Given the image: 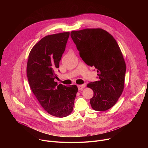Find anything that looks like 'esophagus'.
<instances>
[{
	"label": "esophagus",
	"instance_id": "1",
	"mask_svg": "<svg viewBox=\"0 0 148 148\" xmlns=\"http://www.w3.org/2000/svg\"><path fill=\"white\" fill-rule=\"evenodd\" d=\"M85 87V84L84 85H78V88L79 90H82Z\"/></svg>",
	"mask_w": 148,
	"mask_h": 148
}]
</instances>
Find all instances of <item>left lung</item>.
<instances>
[{"label":"left lung","mask_w":148,"mask_h":148,"mask_svg":"<svg viewBox=\"0 0 148 148\" xmlns=\"http://www.w3.org/2000/svg\"><path fill=\"white\" fill-rule=\"evenodd\" d=\"M70 35L82 59L97 69L98 81L87 85L93 91L92 108L107 111L116 103L124 89L126 66L122 51L113 36L100 28L74 30Z\"/></svg>","instance_id":"8db88e82"}]
</instances>
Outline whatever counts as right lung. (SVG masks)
Wrapping results in <instances>:
<instances>
[{
	"label": "right lung",
	"instance_id": "right-lung-1",
	"mask_svg": "<svg viewBox=\"0 0 148 148\" xmlns=\"http://www.w3.org/2000/svg\"><path fill=\"white\" fill-rule=\"evenodd\" d=\"M69 35L66 32L43 37L31 49L27 63V77L32 92L49 114L59 118L71 113L78 92L75 85H58L54 81Z\"/></svg>",
	"mask_w": 148,
	"mask_h": 148
}]
</instances>
